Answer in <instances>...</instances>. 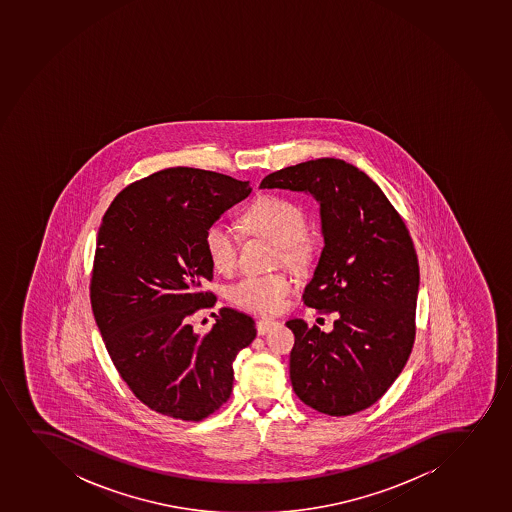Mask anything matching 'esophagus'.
Here are the masks:
<instances>
[{"instance_id":"obj_1","label":"esophagus","mask_w":512,"mask_h":512,"mask_svg":"<svg viewBox=\"0 0 512 512\" xmlns=\"http://www.w3.org/2000/svg\"><path fill=\"white\" fill-rule=\"evenodd\" d=\"M277 325H279V323L274 321V319H260V321H257V333H259L260 336L265 335V333H269V331Z\"/></svg>"}]
</instances>
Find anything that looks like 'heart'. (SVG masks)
<instances>
[{"instance_id": "obj_1", "label": "heart", "mask_w": 512, "mask_h": 512, "mask_svg": "<svg viewBox=\"0 0 512 512\" xmlns=\"http://www.w3.org/2000/svg\"><path fill=\"white\" fill-rule=\"evenodd\" d=\"M243 225L253 237L265 238L279 248V257L292 269H303L313 257V242L306 231V215L299 204L281 196H262L248 208ZM204 248L209 262L218 272L228 274L238 260V238L223 221H215L204 233ZM292 291L286 274L247 275L228 291L238 308L257 314L281 311Z\"/></svg>"}]
</instances>
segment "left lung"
Here are the masks:
<instances>
[{"instance_id": "1", "label": "left lung", "mask_w": 512, "mask_h": 512, "mask_svg": "<svg viewBox=\"0 0 512 512\" xmlns=\"http://www.w3.org/2000/svg\"><path fill=\"white\" fill-rule=\"evenodd\" d=\"M260 187L313 194L325 238L303 299L336 321L330 333L287 321L296 336L292 389L328 416L363 411L394 384L413 350L419 265L411 235L382 189L345 160L291 165Z\"/></svg>"}]
</instances>
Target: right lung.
<instances>
[{
  "label": "right lung",
  "instance_id": "right-lung-1",
  "mask_svg": "<svg viewBox=\"0 0 512 512\" xmlns=\"http://www.w3.org/2000/svg\"><path fill=\"white\" fill-rule=\"evenodd\" d=\"M252 193L248 181L171 167L125 187L99 226L91 306L121 379L155 413L201 421L230 399L233 360L257 335L247 314L221 308L206 335L191 316L213 308L204 233Z\"/></svg>",
  "mask_w": 512,
  "mask_h": 512
}]
</instances>
